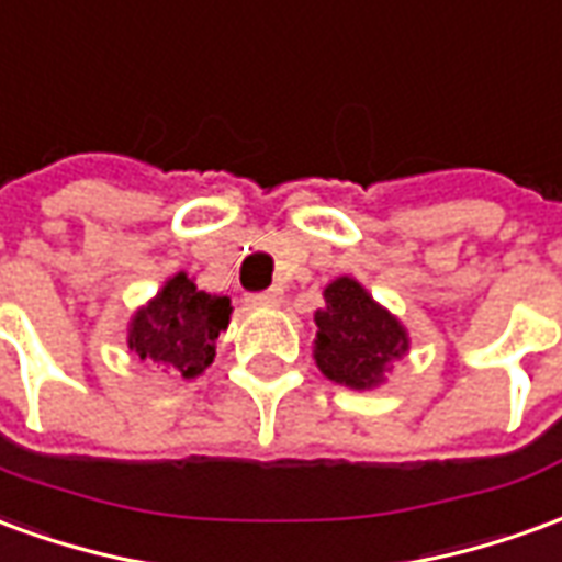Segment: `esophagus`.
I'll use <instances>...</instances> for the list:
<instances>
[{
  "instance_id": "34e87169",
  "label": "esophagus",
  "mask_w": 562,
  "mask_h": 562,
  "mask_svg": "<svg viewBox=\"0 0 562 562\" xmlns=\"http://www.w3.org/2000/svg\"><path fill=\"white\" fill-rule=\"evenodd\" d=\"M281 296H284V293H281V288H269V290H260V293H248V296H245V302L257 308V305H278V302H281Z\"/></svg>"
}]
</instances>
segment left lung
<instances>
[{
	"label": "left lung",
	"mask_w": 562,
	"mask_h": 562,
	"mask_svg": "<svg viewBox=\"0 0 562 562\" xmlns=\"http://www.w3.org/2000/svg\"><path fill=\"white\" fill-rule=\"evenodd\" d=\"M326 308L314 314V360L329 381L366 390L384 381L390 360L408 351V336L353 278L324 290Z\"/></svg>",
	"instance_id": "1"
}]
</instances>
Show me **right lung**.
I'll return each instance as SVG.
<instances>
[{"mask_svg":"<svg viewBox=\"0 0 562 562\" xmlns=\"http://www.w3.org/2000/svg\"><path fill=\"white\" fill-rule=\"evenodd\" d=\"M229 296H211L184 272L133 317L130 348L166 372L196 378L214 360V341L229 324Z\"/></svg>","mask_w":562,"mask_h":562,"instance_id":"1","label":"right lung"}]
</instances>
